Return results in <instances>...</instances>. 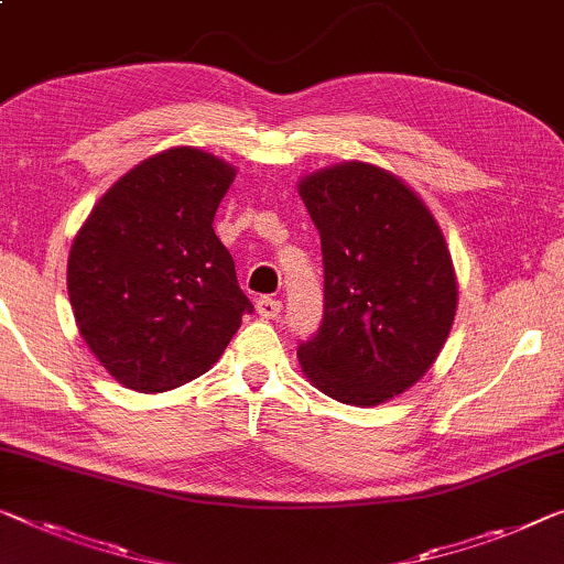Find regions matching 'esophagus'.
Segmentation results:
<instances>
[{
  "mask_svg": "<svg viewBox=\"0 0 564 564\" xmlns=\"http://www.w3.org/2000/svg\"><path fill=\"white\" fill-rule=\"evenodd\" d=\"M256 308H258V314L263 316V318H275V316H281V308H283V304H281L279 299L263 296V299H258Z\"/></svg>",
  "mask_w": 564,
  "mask_h": 564,
  "instance_id": "34e87169",
  "label": "esophagus"
}]
</instances>
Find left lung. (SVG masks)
Returning a JSON list of instances; mask_svg holds the SVG:
<instances>
[{"instance_id":"8db88e82","label":"left lung","mask_w":564,"mask_h":564,"mask_svg":"<svg viewBox=\"0 0 564 564\" xmlns=\"http://www.w3.org/2000/svg\"><path fill=\"white\" fill-rule=\"evenodd\" d=\"M324 256V318L299 362L318 390L369 408L438 359L458 306L445 238L413 189L365 162L301 180Z\"/></svg>"}]
</instances>
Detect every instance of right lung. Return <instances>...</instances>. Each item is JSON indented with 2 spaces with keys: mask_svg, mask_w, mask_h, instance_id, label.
<instances>
[{
  "mask_svg": "<svg viewBox=\"0 0 564 564\" xmlns=\"http://www.w3.org/2000/svg\"><path fill=\"white\" fill-rule=\"evenodd\" d=\"M232 180L207 151L166 149L123 174L75 235V324L123 388L166 392L205 375L253 311L213 230Z\"/></svg>",
  "mask_w": 564,
  "mask_h": 564,
  "instance_id": "obj_1",
  "label": "right lung"
}]
</instances>
